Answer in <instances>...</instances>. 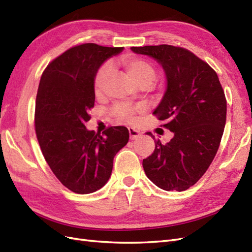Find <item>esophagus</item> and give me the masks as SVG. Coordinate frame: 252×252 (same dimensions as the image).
<instances>
[{
  "label": "esophagus",
  "mask_w": 252,
  "mask_h": 252,
  "mask_svg": "<svg viewBox=\"0 0 252 252\" xmlns=\"http://www.w3.org/2000/svg\"><path fill=\"white\" fill-rule=\"evenodd\" d=\"M128 131H129V136H130V140H135L141 136V132L132 127L128 128Z\"/></svg>",
  "instance_id": "obj_1"
}]
</instances>
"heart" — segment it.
Listing matches in <instances>:
<instances>
[{"label": "heart", "mask_w": 252, "mask_h": 252, "mask_svg": "<svg viewBox=\"0 0 252 252\" xmlns=\"http://www.w3.org/2000/svg\"><path fill=\"white\" fill-rule=\"evenodd\" d=\"M121 65L125 68L129 77L139 86H150L156 80V69L148 61L134 57L126 56L122 58ZM111 65L106 63L98 68L94 79V90L96 95H101L104 93L106 84L111 74ZM138 111L124 104H119L113 108V114L121 120L133 121L134 113Z\"/></svg>", "instance_id": "heart-1"}]
</instances>
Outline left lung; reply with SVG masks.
<instances>
[{"instance_id":"8db88e82","label":"left lung","mask_w":252,"mask_h":252,"mask_svg":"<svg viewBox=\"0 0 252 252\" xmlns=\"http://www.w3.org/2000/svg\"><path fill=\"white\" fill-rule=\"evenodd\" d=\"M163 67L166 91L154 113L173 132L143 159L147 178L166 191L194 185L215 158L224 132L227 103L217 72L189 50L171 45L131 47Z\"/></svg>"}]
</instances>
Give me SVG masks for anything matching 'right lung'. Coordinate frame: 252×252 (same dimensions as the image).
<instances>
[{"mask_svg":"<svg viewBox=\"0 0 252 252\" xmlns=\"http://www.w3.org/2000/svg\"><path fill=\"white\" fill-rule=\"evenodd\" d=\"M123 47L87 43L66 50L44 70L35 101L34 126L42 154L62 184L80 194L108 182L113 158L128 143L124 126L102 133L88 130L94 106V79L106 60Z\"/></svg>","mask_w":252,"mask_h":252,"instance_id":"add662e5","label":"right lung"}]
</instances>
